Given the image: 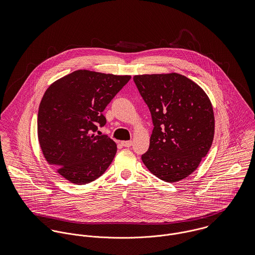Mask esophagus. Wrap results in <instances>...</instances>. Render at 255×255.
Wrapping results in <instances>:
<instances>
[{
	"mask_svg": "<svg viewBox=\"0 0 255 255\" xmlns=\"http://www.w3.org/2000/svg\"><path fill=\"white\" fill-rule=\"evenodd\" d=\"M132 144V141L131 140H126V141H122V145L125 146V147H130Z\"/></svg>",
	"mask_w": 255,
	"mask_h": 255,
	"instance_id": "1",
	"label": "esophagus"
}]
</instances>
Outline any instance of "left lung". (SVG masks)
<instances>
[{"mask_svg": "<svg viewBox=\"0 0 255 255\" xmlns=\"http://www.w3.org/2000/svg\"><path fill=\"white\" fill-rule=\"evenodd\" d=\"M133 80L154 126L142 162L160 180L180 182L198 168L212 145L211 101L198 84L180 73L138 74Z\"/></svg>", "mask_w": 255, "mask_h": 255, "instance_id": "8db88e82", "label": "left lung"}]
</instances>
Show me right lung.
<instances>
[{
  "label": "right lung",
  "mask_w": 255,
  "mask_h": 255,
  "mask_svg": "<svg viewBox=\"0 0 255 255\" xmlns=\"http://www.w3.org/2000/svg\"><path fill=\"white\" fill-rule=\"evenodd\" d=\"M130 77L78 70L45 91L38 110V140L46 161L67 181L89 183L111 165L117 144L95 132L106 124L102 112Z\"/></svg>",
  "instance_id": "right-lung-1"
}]
</instances>
